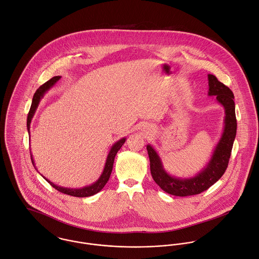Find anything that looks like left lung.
<instances>
[{
  "label": "left lung",
  "mask_w": 259,
  "mask_h": 259,
  "mask_svg": "<svg viewBox=\"0 0 259 259\" xmlns=\"http://www.w3.org/2000/svg\"><path fill=\"white\" fill-rule=\"evenodd\" d=\"M208 96H216V101L223 107L225 116L222 134L200 171L190 177L173 176L164 168L162 159L154 147L151 144L146 146L151 175L159 187L168 194L181 197L199 194L217 182L227 168L237 128L234 95L227 86L211 74H208Z\"/></svg>",
  "instance_id": "left-lung-1"
}]
</instances>
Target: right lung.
<instances>
[{"instance_id": "obj_1", "label": "right lung", "mask_w": 259, "mask_h": 259, "mask_svg": "<svg viewBox=\"0 0 259 259\" xmlns=\"http://www.w3.org/2000/svg\"><path fill=\"white\" fill-rule=\"evenodd\" d=\"M61 79V76H55L53 77L52 79H50L49 81H47L45 84H43L37 91L36 93L34 94V97H33V100H32V105H31V108H30V111H29V114H28V118H27V129H28V132H29V135H30V128H31V122H32V119L36 113V110L40 104V101L43 99L44 95L52 88L53 86ZM126 141V138H121L120 140L116 141L110 148L109 152H108V155L106 158V162H105V165H104L103 171L100 175V177L92 184L90 185H87V186H84V187H81V188H68V187H63V186H59L55 183H53L52 181H50L48 178H46L45 176H43L40 172V174L42 175V177L52 185L53 187L55 189H57L58 191L64 193V194H68V195H71V196H75V197H88V196H92L96 193H98L99 191L102 190L104 186L106 185V183L108 182L109 178H110V175H111V172H112V169H113V163H114V159H115V156L117 154V152L120 150V148L122 147V145L125 143ZM31 157H32V163L35 167V169L38 171L36 165H35V160L33 158V155L31 153Z\"/></svg>"}]
</instances>
